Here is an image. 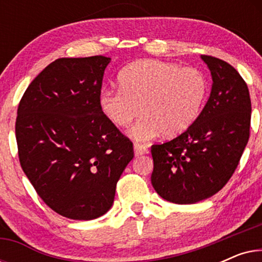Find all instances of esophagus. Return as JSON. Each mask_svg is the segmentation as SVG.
Instances as JSON below:
<instances>
[{"mask_svg":"<svg viewBox=\"0 0 262 262\" xmlns=\"http://www.w3.org/2000/svg\"><path fill=\"white\" fill-rule=\"evenodd\" d=\"M134 149H135V155H136V156H141V155H144V154L148 152V149H146L144 145L139 144V143H135V145H134Z\"/></svg>","mask_w":262,"mask_h":262,"instance_id":"esophagus-1","label":"esophagus"}]
</instances>
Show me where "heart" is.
I'll list each match as a JSON object with an SVG mask.
<instances>
[{
	"mask_svg": "<svg viewBox=\"0 0 262 262\" xmlns=\"http://www.w3.org/2000/svg\"><path fill=\"white\" fill-rule=\"evenodd\" d=\"M119 88H103L99 108L111 124L131 128L136 141L146 142L162 132L175 137L198 119L209 93L203 71L156 59L138 60L119 74Z\"/></svg>",
	"mask_w": 262,
	"mask_h": 262,
	"instance_id": "heart-1",
	"label": "heart"
}]
</instances>
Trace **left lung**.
Returning <instances> with one entry per match:
<instances>
[{
	"mask_svg": "<svg viewBox=\"0 0 262 262\" xmlns=\"http://www.w3.org/2000/svg\"><path fill=\"white\" fill-rule=\"evenodd\" d=\"M202 59L212 76L205 107L180 136L151 146L152 187L175 204H194L220 192L249 139L252 103L245 80L224 60L206 55Z\"/></svg>",
	"mask_w": 262,
	"mask_h": 262,
	"instance_id": "8db88e82",
	"label": "left lung"
}]
</instances>
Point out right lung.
Wrapping results in <instances>:
<instances>
[{"label":"right lung","instance_id":"right-lung-1","mask_svg":"<svg viewBox=\"0 0 262 262\" xmlns=\"http://www.w3.org/2000/svg\"><path fill=\"white\" fill-rule=\"evenodd\" d=\"M110 57L59 58L28 85L15 136L24 173L60 216L95 220L113 205L134 145L99 108Z\"/></svg>","mask_w":262,"mask_h":262}]
</instances>
